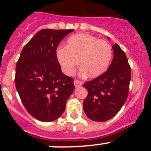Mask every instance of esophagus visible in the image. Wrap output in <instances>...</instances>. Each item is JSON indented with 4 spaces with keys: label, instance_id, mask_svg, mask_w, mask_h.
<instances>
[{
    "label": "esophagus",
    "instance_id": "obj_1",
    "mask_svg": "<svg viewBox=\"0 0 151 151\" xmlns=\"http://www.w3.org/2000/svg\"><path fill=\"white\" fill-rule=\"evenodd\" d=\"M74 85L76 88H79L82 86V82H80V81H78V80L75 79L74 80Z\"/></svg>",
    "mask_w": 151,
    "mask_h": 151
}]
</instances>
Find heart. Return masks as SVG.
<instances>
[{
    "label": "heart",
    "instance_id": "heart-1",
    "mask_svg": "<svg viewBox=\"0 0 151 151\" xmlns=\"http://www.w3.org/2000/svg\"><path fill=\"white\" fill-rule=\"evenodd\" d=\"M56 55L66 74L73 75L79 62L82 73L96 77L104 73L110 65L112 47L106 41L91 35L78 34L68 38L66 47H58Z\"/></svg>",
    "mask_w": 151,
    "mask_h": 151
}]
</instances>
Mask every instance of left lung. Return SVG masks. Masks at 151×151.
<instances>
[{"label":"left lung","instance_id":"obj_1","mask_svg":"<svg viewBox=\"0 0 151 151\" xmlns=\"http://www.w3.org/2000/svg\"><path fill=\"white\" fill-rule=\"evenodd\" d=\"M112 47L114 57L107 70L84 84L88 90L84 111L90 119L97 122L109 120L116 115L129 95L131 67L127 57L117 44Z\"/></svg>","mask_w":151,"mask_h":151}]
</instances>
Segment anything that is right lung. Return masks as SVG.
<instances>
[{"instance_id": "add662e5", "label": "right lung", "mask_w": 151, "mask_h": 151, "mask_svg": "<svg viewBox=\"0 0 151 151\" xmlns=\"http://www.w3.org/2000/svg\"><path fill=\"white\" fill-rule=\"evenodd\" d=\"M73 30L42 29L25 45L16 66L15 85L29 114L41 122L62 115L75 89L73 78L65 76L56 51Z\"/></svg>"}]
</instances>
